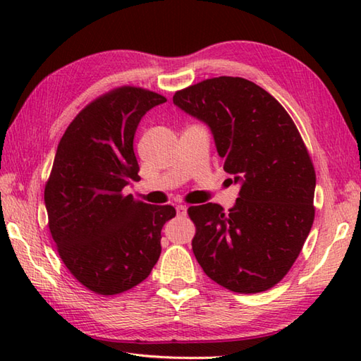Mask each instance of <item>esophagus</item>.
<instances>
[{
    "label": "esophagus",
    "instance_id": "34e87169",
    "mask_svg": "<svg viewBox=\"0 0 361 361\" xmlns=\"http://www.w3.org/2000/svg\"><path fill=\"white\" fill-rule=\"evenodd\" d=\"M176 214H178V216H186L188 208L185 204H178V206H176Z\"/></svg>",
    "mask_w": 361,
    "mask_h": 361
}]
</instances>
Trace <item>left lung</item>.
I'll list each match as a JSON object with an SVG mask.
<instances>
[{"instance_id":"1","label":"left lung","mask_w":361,"mask_h":361,"mask_svg":"<svg viewBox=\"0 0 361 361\" xmlns=\"http://www.w3.org/2000/svg\"><path fill=\"white\" fill-rule=\"evenodd\" d=\"M173 104L209 127L225 172L240 185L231 209H188L192 251L212 281L237 293L276 286L293 265L315 217L317 176L286 109L242 78H214L176 91Z\"/></svg>"}]
</instances>
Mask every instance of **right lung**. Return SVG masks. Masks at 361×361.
<instances>
[{"label": "right lung", "mask_w": 361, "mask_h": 361, "mask_svg": "<svg viewBox=\"0 0 361 361\" xmlns=\"http://www.w3.org/2000/svg\"><path fill=\"white\" fill-rule=\"evenodd\" d=\"M166 97L122 87L87 105L59 142L44 188L49 231L68 270L99 295H118L150 274L172 206L124 195L140 180L133 140L142 116Z\"/></svg>", "instance_id": "right-lung-1"}]
</instances>
